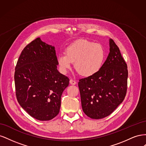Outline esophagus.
<instances>
[{"instance_id":"34e87169","label":"esophagus","mask_w":146,"mask_h":146,"mask_svg":"<svg viewBox=\"0 0 146 146\" xmlns=\"http://www.w3.org/2000/svg\"><path fill=\"white\" fill-rule=\"evenodd\" d=\"M69 82H70V84H71V85H76V80H72V79H70Z\"/></svg>"}]
</instances>
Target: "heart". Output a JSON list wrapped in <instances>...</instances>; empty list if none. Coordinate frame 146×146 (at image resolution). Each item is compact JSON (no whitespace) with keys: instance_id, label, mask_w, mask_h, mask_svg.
<instances>
[{"instance_id":"b5f03b06","label":"heart","mask_w":146,"mask_h":146,"mask_svg":"<svg viewBox=\"0 0 146 146\" xmlns=\"http://www.w3.org/2000/svg\"><path fill=\"white\" fill-rule=\"evenodd\" d=\"M105 58V50L100 44L86 40H78L72 43L57 57L58 65L64 72L71 67L72 63L77 72L89 77L98 72Z\"/></svg>"}]
</instances>
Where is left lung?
Returning a JSON list of instances; mask_svg holds the SVG:
<instances>
[{
  "instance_id": "1",
  "label": "left lung",
  "mask_w": 146,
  "mask_h": 146,
  "mask_svg": "<svg viewBox=\"0 0 146 146\" xmlns=\"http://www.w3.org/2000/svg\"><path fill=\"white\" fill-rule=\"evenodd\" d=\"M127 78V65L118 46L110 39V53L100 70L78 83L86 115L99 119L111 114L125 98Z\"/></svg>"
}]
</instances>
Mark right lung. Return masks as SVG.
Wrapping results in <instances>:
<instances>
[{
    "label": "right lung",
    "instance_id": "add662e5",
    "mask_svg": "<svg viewBox=\"0 0 146 146\" xmlns=\"http://www.w3.org/2000/svg\"><path fill=\"white\" fill-rule=\"evenodd\" d=\"M55 47L40 38L26 46L15 68L16 98L32 117L49 121L59 113L61 98L69 79L57 70Z\"/></svg>",
    "mask_w": 146,
    "mask_h": 146
}]
</instances>
